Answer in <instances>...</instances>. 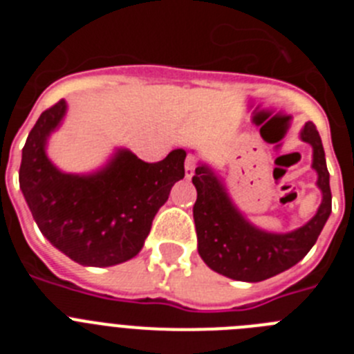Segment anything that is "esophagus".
Instances as JSON below:
<instances>
[{
  "mask_svg": "<svg viewBox=\"0 0 354 354\" xmlns=\"http://www.w3.org/2000/svg\"><path fill=\"white\" fill-rule=\"evenodd\" d=\"M195 167H196V162L195 159L193 158H187L186 159V165H184V175H186V179L189 180L195 175Z\"/></svg>",
  "mask_w": 354,
  "mask_h": 354,
  "instance_id": "34e87169",
  "label": "esophagus"
}]
</instances>
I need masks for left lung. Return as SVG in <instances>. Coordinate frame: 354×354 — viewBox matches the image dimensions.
I'll use <instances>...</instances> for the list:
<instances>
[{"label":"left lung","mask_w":354,"mask_h":354,"mask_svg":"<svg viewBox=\"0 0 354 354\" xmlns=\"http://www.w3.org/2000/svg\"><path fill=\"white\" fill-rule=\"evenodd\" d=\"M299 138L312 147V168L323 198L310 220L290 232H268L255 227L234 204L221 175L207 162H198L193 175V218L200 257L212 271L239 282H262L298 264L315 245L331 214L330 174L323 142L312 122L303 126Z\"/></svg>","instance_id":"obj_1"}]
</instances>
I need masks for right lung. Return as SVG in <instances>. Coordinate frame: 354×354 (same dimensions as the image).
Here are the masks:
<instances>
[{"mask_svg":"<svg viewBox=\"0 0 354 354\" xmlns=\"http://www.w3.org/2000/svg\"><path fill=\"white\" fill-rule=\"evenodd\" d=\"M62 99L39 117L28 134L19 184L44 237L81 266L108 268L136 257L152 220L184 177L186 150L175 149L159 162H145L117 149L104 167L67 174L48 156V140L64 122Z\"/></svg>","mask_w":354,"mask_h":354,"instance_id":"1","label":"right lung"}]
</instances>
